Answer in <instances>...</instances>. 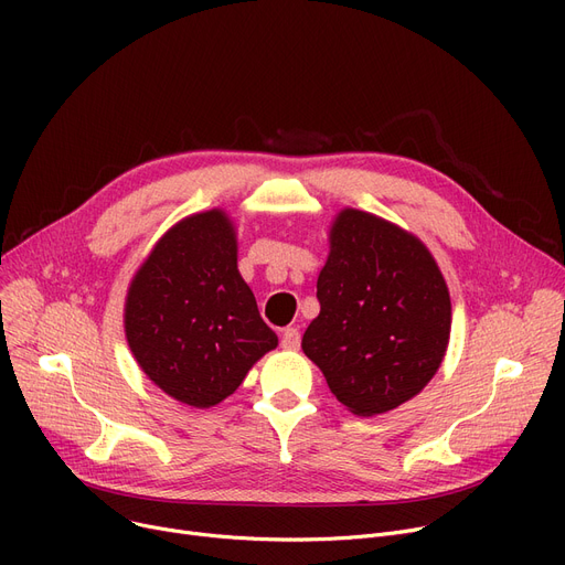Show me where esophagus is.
<instances>
[{
	"instance_id": "obj_1",
	"label": "esophagus",
	"mask_w": 565,
	"mask_h": 565,
	"mask_svg": "<svg viewBox=\"0 0 565 565\" xmlns=\"http://www.w3.org/2000/svg\"><path fill=\"white\" fill-rule=\"evenodd\" d=\"M281 348L284 350H298L300 348V332L295 328H286L281 332Z\"/></svg>"
}]
</instances>
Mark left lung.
<instances>
[{
  "mask_svg": "<svg viewBox=\"0 0 565 565\" xmlns=\"http://www.w3.org/2000/svg\"><path fill=\"white\" fill-rule=\"evenodd\" d=\"M330 243L302 350L345 407L373 417L417 396L439 369L449 290L417 237L375 215L343 211Z\"/></svg>",
  "mask_w": 565,
  "mask_h": 565,
  "instance_id": "1",
  "label": "left lung"
}]
</instances>
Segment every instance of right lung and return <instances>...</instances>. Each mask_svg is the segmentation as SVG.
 Returning <instances> with one entry per match:
<instances>
[{"label": "right lung", "instance_id": "add662e5", "mask_svg": "<svg viewBox=\"0 0 565 565\" xmlns=\"http://www.w3.org/2000/svg\"><path fill=\"white\" fill-rule=\"evenodd\" d=\"M222 211L175 224L139 267L126 302L135 360L162 392L192 407L231 396L277 334L237 273Z\"/></svg>", "mask_w": 565, "mask_h": 565}]
</instances>
